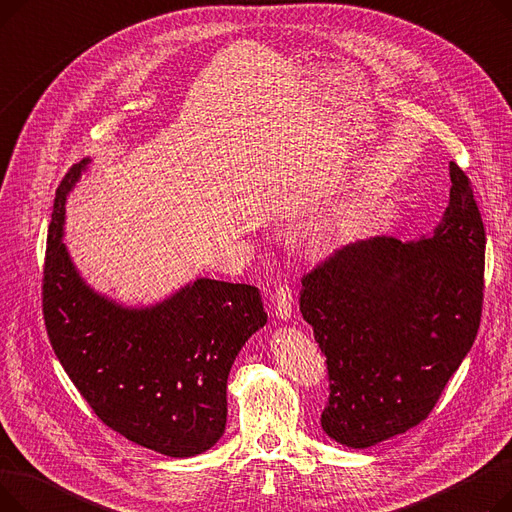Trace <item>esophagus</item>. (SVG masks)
Instances as JSON below:
<instances>
[{
  "label": "esophagus",
  "mask_w": 512,
  "mask_h": 512,
  "mask_svg": "<svg viewBox=\"0 0 512 512\" xmlns=\"http://www.w3.org/2000/svg\"><path fill=\"white\" fill-rule=\"evenodd\" d=\"M274 313L278 319H288L292 315V288L280 282L274 292Z\"/></svg>",
  "instance_id": "34e87169"
}]
</instances>
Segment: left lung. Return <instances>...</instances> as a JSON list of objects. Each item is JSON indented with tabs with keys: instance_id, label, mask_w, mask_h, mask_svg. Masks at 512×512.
I'll list each match as a JSON object with an SVG mask.
<instances>
[{
	"instance_id": "left-lung-1",
	"label": "left lung",
	"mask_w": 512,
	"mask_h": 512,
	"mask_svg": "<svg viewBox=\"0 0 512 512\" xmlns=\"http://www.w3.org/2000/svg\"><path fill=\"white\" fill-rule=\"evenodd\" d=\"M450 182L432 236L353 242L301 280V313L328 365L321 427L344 446L367 448L427 419L475 342L486 230L454 161Z\"/></svg>"
}]
</instances>
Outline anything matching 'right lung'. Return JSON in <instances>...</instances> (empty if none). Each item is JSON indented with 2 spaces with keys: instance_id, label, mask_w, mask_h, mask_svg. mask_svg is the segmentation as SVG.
<instances>
[{
  "instance_id": "add662e5",
  "label": "right lung",
  "mask_w": 512,
  "mask_h": 512,
  "mask_svg": "<svg viewBox=\"0 0 512 512\" xmlns=\"http://www.w3.org/2000/svg\"><path fill=\"white\" fill-rule=\"evenodd\" d=\"M87 161L68 170L53 203L41 286L49 342L107 427L159 454H201L224 434L230 367L267 321L259 290L201 278L149 309L99 297L62 242L66 195Z\"/></svg>"
}]
</instances>
